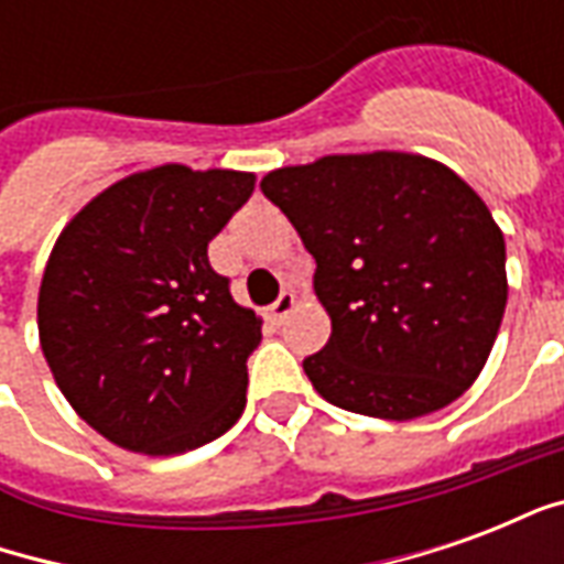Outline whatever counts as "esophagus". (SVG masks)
Instances as JSON below:
<instances>
[{
  "mask_svg": "<svg viewBox=\"0 0 564 564\" xmlns=\"http://www.w3.org/2000/svg\"><path fill=\"white\" fill-rule=\"evenodd\" d=\"M295 307V295L293 293H281L278 295V302L269 307V317L274 319V323H283V319L293 314Z\"/></svg>",
  "mask_w": 564,
  "mask_h": 564,
  "instance_id": "34e87169",
  "label": "esophagus"
}]
</instances>
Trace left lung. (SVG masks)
I'll use <instances>...</instances> for the list:
<instances>
[{"label":"left lung","instance_id":"left-lung-1","mask_svg":"<svg viewBox=\"0 0 564 564\" xmlns=\"http://www.w3.org/2000/svg\"><path fill=\"white\" fill-rule=\"evenodd\" d=\"M259 186L317 259L332 335L305 375L326 402L404 423L480 378L508 305L505 235L459 174L371 150L283 165Z\"/></svg>","mask_w":564,"mask_h":564}]
</instances>
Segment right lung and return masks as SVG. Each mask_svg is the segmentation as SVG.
Wrapping results in <instances>:
<instances>
[{"label":"right lung","mask_w":564,"mask_h":564,"mask_svg":"<svg viewBox=\"0 0 564 564\" xmlns=\"http://www.w3.org/2000/svg\"><path fill=\"white\" fill-rule=\"evenodd\" d=\"M253 172L181 162L127 174L66 223L39 286V341L84 423L144 456L229 432L262 317L210 269L208 245Z\"/></svg>","instance_id":"1"}]
</instances>
